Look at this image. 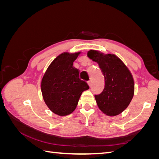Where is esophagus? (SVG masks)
<instances>
[{"instance_id":"obj_1","label":"esophagus","mask_w":159,"mask_h":159,"mask_svg":"<svg viewBox=\"0 0 159 159\" xmlns=\"http://www.w3.org/2000/svg\"><path fill=\"white\" fill-rule=\"evenodd\" d=\"M88 84L89 87H91V81H89L88 82Z\"/></svg>"}]
</instances>
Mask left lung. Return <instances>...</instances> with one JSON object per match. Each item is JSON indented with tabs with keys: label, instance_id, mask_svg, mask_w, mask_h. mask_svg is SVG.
Returning a JSON list of instances; mask_svg holds the SVG:
<instances>
[{
	"label": "left lung",
	"instance_id": "obj_1",
	"mask_svg": "<svg viewBox=\"0 0 159 159\" xmlns=\"http://www.w3.org/2000/svg\"><path fill=\"white\" fill-rule=\"evenodd\" d=\"M89 58L99 64L105 79V88L95 95L99 109L109 116H115L125 109L134 95V81L123 61L113 54L104 55L89 50Z\"/></svg>",
	"mask_w": 159,
	"mask_h": 159
}]
</instances>
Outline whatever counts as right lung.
<instances>
[{"label":"right lung","instance_id":"add662e5","mask_svg":"<svg viewBox=\"0 0 159 159\" xmlns=\"http://www.w3.org/2000/svg\"><path fill=\"white\" fill-rule=\"evenodd\" d=\"M79 54L62 53L52 62L42 80L41 90L46 104L60 116L73 112L81 93L89 88L80 79L78 70L73 67Z\"/></svg>","mask_w":159,"mask_h":159}]
</instances>
